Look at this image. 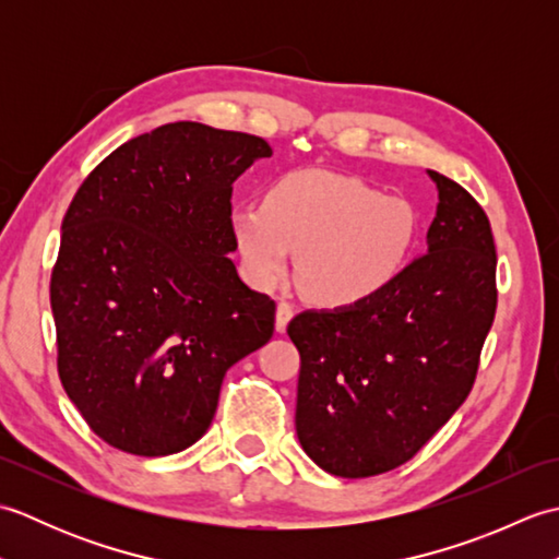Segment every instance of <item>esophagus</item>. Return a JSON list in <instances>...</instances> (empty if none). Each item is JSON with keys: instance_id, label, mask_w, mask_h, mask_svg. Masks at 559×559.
Returning <instances> with one entry per match:
<instances>
[{"instance_id": "1", "label": "esophagus", "mask_w": 559, "mask_h": 559, "mask_svg": "<svg viewBox=\"0 0 559 559\" xmlns=\"http://www.w3.org/2000/svg\"><path fill=\"white\" fill-rule=\"evenodd\" d=\"M293 314H295V307L286 300H281L278 307H276V331H278V334H283V331L288 329Z\"/></svg>"}]
</instances>
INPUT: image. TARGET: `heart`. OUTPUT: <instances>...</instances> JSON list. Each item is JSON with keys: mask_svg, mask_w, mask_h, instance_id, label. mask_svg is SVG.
I'll use <instances>...</instances> for the list:
<instances>
[{"mask_svg": "<svg viewBox=\"0 0 559 559\" xmlns=\"http://www.w3.org/2000/svg\"><path fill=\"white\" fill-rule=\"evenodd\" d=\"M230 230L247 278L271 288L286 276L290 252L307 298L350 307L394 283L418 237V213L355 177L290 170L273 180L264 201L230 213Z\"/></svg>", "mask_w": 559, "mask_h": 559, "instance_id": "1", "label": "heart"}]
</instances>
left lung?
<instances>
[{
	"label": "left lung",
	"mask_w": 559,
	"mask_h": 559,
	"mask_svg": "<svg viewBox=\"0 0 559 559\" xmlns=\"http://www.w3.org/2000/svg\"><path fill=\"white\" fill-rule=\"evenodd\" d=\"M427 173L439 192L427 254L377 298L288 324L300 353L295 430L331 476L411 461L476 382L497 310L495 237L466 189Z\"/></svg>",
	"instance_id": "8db88e82"
}]
</instances>
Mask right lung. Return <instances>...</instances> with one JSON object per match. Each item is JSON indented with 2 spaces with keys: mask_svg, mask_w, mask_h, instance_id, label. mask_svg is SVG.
Wrapping results in <instances>:
<instances>
[{
  "mask_svg": "<svg viewBox=\"0 0 559 559\" xmlns=\"http://www.w3.org/2000/svg\"><path fill=\"white\" fill-rule=\"evenodd\" d=\"M261 136L173 122L129 139L71 199L50 278L57 372L103 442L168 456L209 430L225 372L276 302L228 259L233 182Z\"/></svg>",
  "mask_w": 559,
  "mask_h": 559,
  "instance_id": "1",
  "label": "right lung"
}]
</instances>
